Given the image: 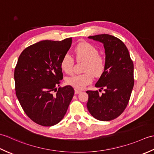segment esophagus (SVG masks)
Returning a JSON list of instances; mask_svg holds the SVG:
<instances>
[{"label": "esophagus", "instance_id": "1", "mask_svg": "<svg viewBox=\"0 0 154 154\" xmlns=\"http://www.w3.org/2000/svg\"><path fill=\"white\" fill-rule=\"evenodd\" d=\"M80 93H81V91H79V90H77V89H75V94H79Z\"/></svg>", "mask_w": 154, "mask_h": 154}]
</instances>
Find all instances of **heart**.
Segmentation results:
<instances>
[{
  "mask_svg": "<svg viewBox=\"0 0 154 154\" xmlns=\"http://www.w3.org/2000/svg\"><path fill=\"white\" fill-rule=\"evenodd\" d=\"M77 60L85 61L84 71L81 75H72L65 79L66 83L77 89H83L92 83L93 75L100 77L106 69L105 58L99 55V51L93 45L88 42H81L74 50ZM74 60L69 54H65L60 62V67L65 73H71L73 71Z\"/></svg>",
  "mask_w": 154,
  "mask_h": 154,
  "instance_id": "b5f03b06",
  "label": "heart"
}]
</instances>
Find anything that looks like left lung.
Returning a JSON list of instances; mask_svg holds the SVG:
<instances>
[{"mask_svg":"<svg viewBox=\"0 0 154 154\" xmlns=\"http://www.w3.org/2000/svg\"><path fill=\"white\" fill-rule=\"evenodd\" d=\"M88 38L103 44L106 69L95 84L104 93L100 95L98 91H87V109L94 119L112 120L124 112L129 102L134 84L133 61L120 39L105 34Z\"/></svg>","mask_w":154,"mask_h":154,"instance_id":"8db88e82","label":"left lung"}]
</instances>
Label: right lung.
Returning <instances> with one entry per match:
<instances>
[{
    "label": "right lung",
    "instance_id": "obj_1",
    "mask_svg": "<svg viewBox=\"0 0 154 154\" xmlns=\"http://www.w3.org/2000/svg\"><path fill=\"white\" fill-rule=\"evenodd\" d=\"M71 42V38L39 42L18 57L14 74L16 97L26 115L41 126L60 122L73 97L71 86L56 88L63 79L60 62Z\"/></svg>",
    "mask_w": 154,
    "mask_h": 154
}]
</instances>
